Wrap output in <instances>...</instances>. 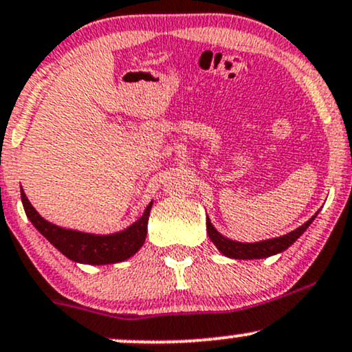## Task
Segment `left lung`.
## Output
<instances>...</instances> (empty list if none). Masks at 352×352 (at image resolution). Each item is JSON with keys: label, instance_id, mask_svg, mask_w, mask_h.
Segmentation results:
<instances>
[{"label": "left lung", "instance_id": "8db88e82", "mask_svg": "<svg viewBox=\"0 0 352 352\" xmlns=\"http://www.w3.org/2000/svg\"><path fill=\"white\" fill-rule=\"evenodd\" d=\"M315 213L313 217L308 219L307 223H303L302 226H298L297 230L287 232V234L278 236V238L272 239H264L259 241V243H239V241H232L226 236H223L217 228L213 226L210 221V218L206 217V231H208L210 239L213 241V244L217 245L218 251L223 254V256L231 257V259H264V257L275 256V254L283 252L285 249H289L292 244L297 241L300 236L307 231V228L313 223V219L316 218Z\"/></svg>", "mask_w": 352, "mask_h": 352}]
</instances>
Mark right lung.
Instances as JSON below:
<instances>
[{"label":"right lung","instance_id":"add662e5","mask_svg":"<svg viewBox=\"0 0 352 352\" xmlns=\"http://www.w3.org/2000/svg\"><path fill=\"white\" fill-rule=\"evenodd\" d=\"M21 200L29 221L54 248H57L70 261L90 265L116 264L133 257L146 241L147 221L152 208L151 201L144 210L142 217L126 230L113 234H91V232L67 230L44 219L28 200L24 190H21Z\"/></svg>","mask_w":352,"mask_h":352}]
</instances>
